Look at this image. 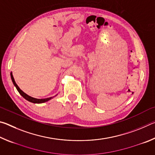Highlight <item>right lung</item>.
<instances>
[{
  "label": "right lung",
  "mask_w": 155,
  "mask_h": 155,
  "mask_svg": "<svg viewBox=\"0 0 155 155\" xmlns=\"http://www.w3.org/2000/svg\"><path fill=\"white\" fill-rule=\"evenodd\" d=\"M11 77H12V80L13 81V83H14V85L15 86V87H16L17 90L18 91V92L20 93V95L22 96L23 98H25L26 100H27V101L31 102V103H45V102L48 101H49V100L52 98V97H51V98H44V99H37V98H33V97L27 95V94H25L24 91H22V90H21L19 88V87L18 86L17 84L15 83L14 77H13V75H12V73H11Z\"/></svg>",
  "instance_id": "1"
}]
</instances>
